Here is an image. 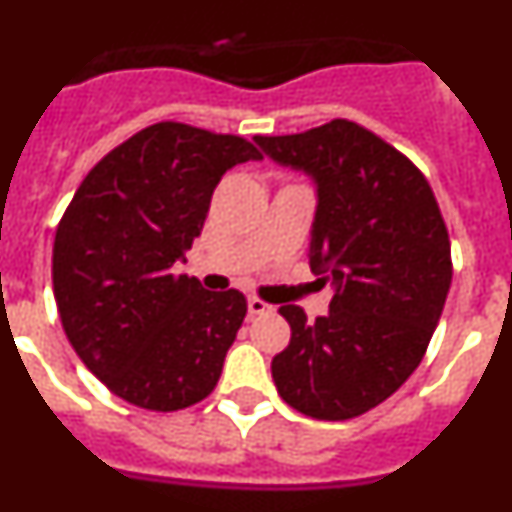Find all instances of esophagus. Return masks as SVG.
I'll use <instances>...</instances> for the list:
<instances>
[{"mask_svg": "<svg viewBox=\"0 0 512 512\" xmlns=\"http://www.w3.org/2000/svg\"><path fill=\"white\" fill-rule=\"evenodd\" d=\"M248 312L251 315H266V312H271V305H266L259 297H248Z\"/></svg>", "mask_w": 512, "mask_h": 512, "instance_id": "34e87169", "label": "esophagus"}]
</instances>
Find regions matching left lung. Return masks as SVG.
<instances>
[{
  "label": "left lung",
  "mask_w": 512,
  "mask_h": 512,
  "mask_svg": "<svg viewBox=\"0 0 512 512\" xmlns=\"http://www.w3.org/2000/svg\"><path fill=\"white\" fill-rule=\"evenodd\" d=\"M256 146L315 184L310 269L330 282L328 315L279 312L292 341L271 359L289 408L346 420L377 408L415 372L451 287V243L425 176L356 122L330 120Z\"/></svg>",
  "instance_id": "obj_1"
}]
</instances>
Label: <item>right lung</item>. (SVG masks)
I'll return each mask as SVG.
<instances>
[{
    "label": "right lung",
    "mask_w": 512,
    "mask_h": 512,
    "mask_svg": "<svg viewBox=\"0 0 512 512\" xmlns=\"http://www.w3.org/2000/svg\"><path fill=\"white\" fill-rule=\"evenodd\" d=\"M261 161L238 135L156 122L76 189L53 241V297L89 372L130 405L171 413L215 390L246 318L238 289L176 274L228 169Z\"/></svg>",
    "instance_id": "add662e5"
}]
</instances>
